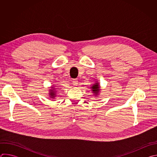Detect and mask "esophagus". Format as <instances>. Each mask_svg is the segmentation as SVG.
Instances as JSON below:
<instances>
[{
  "mask_svg": "<svg viewBox=\"0 0 157 157\" xmlns=\"http://www.w3.org/2000/svg\"><path fill=\"white\" fill-rule=\"evenodd\" d=\"M72 82H73V86H77L78 84V81L77 79H73Z\"/></svg>",
  "mask_w": 157,
  "mask_h": 157,
  "instance_id": "1",
  "label": "esophagus"
}]
</instances>
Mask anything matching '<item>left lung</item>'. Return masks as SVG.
I'll return each mask as SVG.
<instances>
[{"mask_svg":"<svg viewBox=\"0 0 157 157\" xmlns=\"http://www.w3.org/2000/svg\"><path fill=\"white\" fill-rule=\"evenodd\" d=\"M91 88H92V90H93V93H94V94H98V91L99 90V84L98 82L96 84H94V86H93Z\"/></svg>","mask_w":157,"mask_h":157,"instance_id":"1","label":"left lung"}]
</instances>
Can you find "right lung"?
I'll use <instances>...</instances> for the list:
<instances>
[{"instance_id":"obj_1","label":"right lung","mask_w":157,"mask_h":157,"mask_svg":"<svg viewBox=\"0 0 157 157\" xmlns=\"http://www.w3.org/2000/svg\"><path fill=\"white\" fill-rule=\"evenodd\" d=\"M53 90H54V89H51V91H52V92H51L50 94V95H51V96L52 97V98H53V97H55V93H54V92L53 91Z\"/></svg>"}]
</instances>
